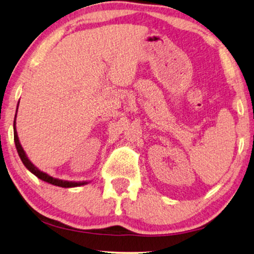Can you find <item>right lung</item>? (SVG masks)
Returning a JSON list of instances; mask_svg holds the SVG:
<instances>
[{"label":"right lung","mask_w":254,"mask_h":254,"mask_svg":"<svg viewBox=\"0 0 254 254\" xmlns=\"http://www.w3.org/2000/svg\"><path fill=\"white\" fill-rule=\"evenodd\" d=\"M18 107H19V105H18ZM16 111H18V108H16ZM15 118H16V114L14 116V122H13V131H14L15 147H16V151H18V154L20 156V159H21V161H22V163L29 170V171H30L32 174H35L37 178H39L40 180H43L45 182H48V184L54 185V186L62 187V188H74V187H80V186H84V185H88L89 184L88 181L75 182V181H66V180H61V179L53 178L51 176H48L47 173L40 171V170L37 168V166L33 165L31 163V161L28 159V156L26 154V152H24V149L22 148L21 144H20V140H19V137H18V132H16V128H15Z\"/></svg>","instance_id":"add662e5"}]
</instances>
